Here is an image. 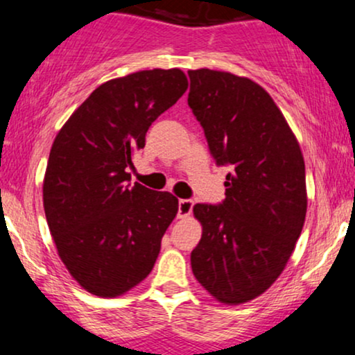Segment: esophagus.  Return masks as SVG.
<instances>
[{"label":"esophagus","instance_id":"1","mask_svg":"<svg viewBox=\"0 0 355 355\" xmlns=\"http://www.w3.org/2000/svg\"><path fill=\"white\" fill-rule=\"evenodd\" d=\"M191 210H193V200H190V198H180L178 200V218L189 217Z\"/></svg>","mask_w":355,"mask_h":355}]
</instances>
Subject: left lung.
<instances>
[{
    "instance_id": "8db88e82",
    "label": "left lung",
    "mask_w": 355,
    "mask_h": 355,
    "mask_svg": "<svg viewBox=\"0 0 355 355\" xmlns=\"http://www.w3.org/2000/svg\"><path fill=\"white\" fill-rule=\"evenodd\" d=\"M189 107L210 155L230 166L225 198L197 203L203 232L191 270L215 299L242 304L282 274L302 232L305 165L294 133L274 100L252 80L190 70Z\"/></svg>"
}]
</instances>
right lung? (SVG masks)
Here are the masks:
<instances>
[{"instance_id":"right-lung-1","label":"right lung","mask_w":355,"mask_h":355,"mask_svg":"<svg viewBox=\"0 0 355 355\" xmlns=\"http://www.w3.org/2000/svg\"><path fill=\"white\" fill-rule=\"evenodd\" d=\"M183 71L145 70L98 87L53 141L43 205L58 254L81 287L116 297L152 272L178 210L168 191L135 183L132 155L185 93Z\"/></svg>"}]
</instances>
